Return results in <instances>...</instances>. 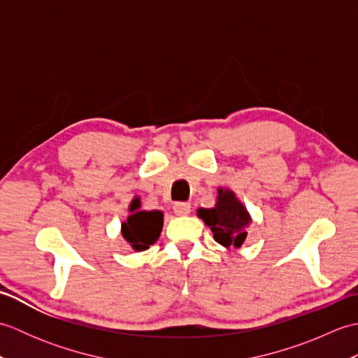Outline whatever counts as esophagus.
Segmentation results:
<instances>
[{"label":"esophagus","instance_id":"obj_1","mask_svg":"<svg viewBox=\"0 0 358 358\" xmlns=\"http://www.w3.org/2000/svg\"><path fill=\"white\" fill-rule=\"evenodd\" d=\"M173 212L177 215H189L191 214V204L189 203H175Z\"/></svg>","mask_w":358,"mask_h":358}]
</instances>
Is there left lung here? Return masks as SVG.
Segmentation results:
<instances>
[{"mask_svg": "<svg viewBox=\"0 0 358 358\" xmlns=\"http://www.w3.org/2000/svg\"><path fill=\"white\" fill-rule=\"evenodd\" d=\"M214 208L196 210V215L210 227L214 240L226 249H238L248 237V226L252 222L250 214L231 189L218 187Z\"/></svg>", "mask_w": 358, "mask_h": 358, "instance_id": "left-lung-1", "label": "left lung"}]
</instances>
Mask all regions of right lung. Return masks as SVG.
<instances>
[{
	"instance_id": "obj_1",
	"label": "right lung",
	"mask_w": 358,
	"mask_h": 358,
	"mask_svg": "<svg viewBox=\"0 0 358 358\" xmlns=\"http://www.w3.org/2000/svg\"><path fill=\"white\" fill-rule=\"evenodd\" d=\"M141 203L138 196L131 201L126 222L121 223V235L135 252L149 249L158 240L163 229L162 210H140Z\"/></svg>"
}]
</instances>
